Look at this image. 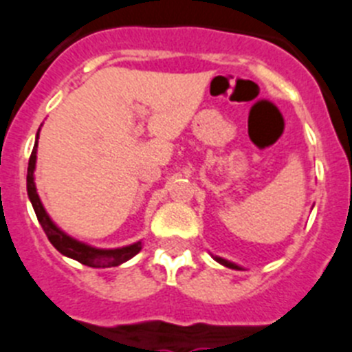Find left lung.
Wrapping results in <instances>:
<instances>
[{
  "label": "left lung",
  "instance_id": "obj_1",
  "mask_svg": "<svg viewBox=\"0 0 352 352\" xmlns=\"http://www.w3.org/2000/svg\"><path fill=\"white\" fill-rule=\"evenodd\" d=\"M212 258H214V261H216V262H219V264H221V265H225V267H230V269H243V267H241V265L234 264V262L227 261V258H223V256L212 255Z\"/></svg>",
  "mask_w": 352,
  "mask_h": 352
}]
</instances>
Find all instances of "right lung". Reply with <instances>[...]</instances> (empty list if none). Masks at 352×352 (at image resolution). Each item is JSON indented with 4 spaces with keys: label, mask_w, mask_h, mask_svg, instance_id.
Listing matches in <instances>:
<instances>
[{
    "label": "right lung",
    "mask_w": 352,
    "mask_h": 352,
    "mask_svg": "<svg viewBox=\"0 0 352 352\" xmlns=\"http://www.w3.org/2000/svg\"><path fill=\"white\" fill-rule=\"evenodd\" d=\"M38 134L41 129L36 133L35 138V146H33V152L30 155L28 163V177H26V189H28V198L32 201L33 210L36 214V219L44 228L47 239L51 241L54 248L62 255L69 256V258H74V261L81 262V264L88 265V267H113V265H120L124 262H127L129 258H133L136 253H140L142 250V241L138 243H133L129 246H122V248H96V246H90V244L83 243V241L74 239L72 235H69L67 232H63L62 228L58 227L56 223L51 219V216L47 214V210L42 206L41 197L36 193L35 186V166H36V146H38Z\"/></svg>",
    "instance_id": "add662e5"
}]
</instances>
